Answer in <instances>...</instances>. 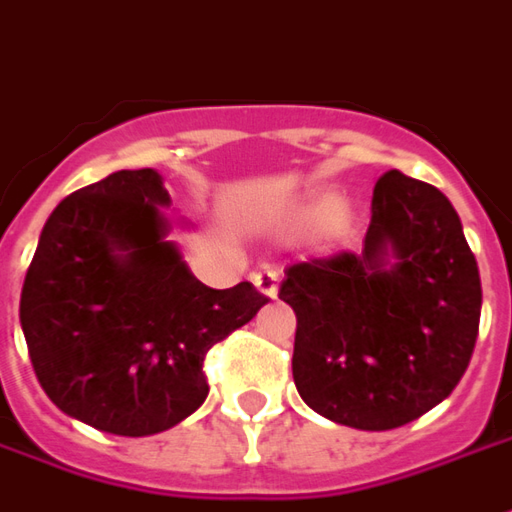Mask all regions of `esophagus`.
<instances>
[{
  "mask_svg": "<svg viewBox=\"0 0 512 512\" xmlns=\"http://www.w3.org/2000/svg\"><path fill=\"white\" fill-rule=\"evenodd\" d=\"M252 282H255V288L263 293V296H268V299H274L279 290V274L277 271H271V268H263V271H257L255 277H252Z\"/></svg>",
  "mask_w": 512,
  "mask_h": 512,
  "instance_id": "1",
  "label": "esophagus"
}]
</instances>
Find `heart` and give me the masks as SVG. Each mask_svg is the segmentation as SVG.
Wrapping results in <instances>:
<instances>
[{
    "instance_id": "obj_1",
    "label": "heart",
    "mask_w": 512,
    "mask_h": 512,
    "mask_svg": "<svg viewBox=\"0 0 512 512\" xmlns=\"http://www.w3.org/2000/svg\"><path fill=\"white\" fill-rule=\"evenodd\" d=\"M299 219L304 224H323V233L326 238H343L348 233V211L340 208V200L334 197V194H323V197H315L312 202H307L304 208H301Z\"/></svg>"
}]
</instances>
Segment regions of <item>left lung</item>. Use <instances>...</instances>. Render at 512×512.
<instances>
[{
  "label": "left lung",
  "instance_id": "1",
  "mask_svg": "<svg viewBox=\"0 0 512 512\" xmlns=\"http://www.w3.org/2000/svg\"><path fill=\"white\" fill-rule=\"evenodd\" d=\"M279 299L296 312L301 400L337 425L392 430L458 386L483 288L450 200L389 169L373 189L365 249L293 263Z\"/></svg>",
  "mask_w": 512,
  "mask_h": 512
}]
</instances>
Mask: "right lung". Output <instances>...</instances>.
<instances>
[{
	"instance_id": "1",
	"label": "right lung",
	"mask_w": 512,
	"mask_h": 512,
	"mask_svg": "<svg viewBox=\"0 0 512 512\" xmlns=\"http://www.w3.org/2000/svg\"><path fill=\"white\" fill-rule=\"evenodd\" d=\"M156 169H120L54 208L21 288L43 392L115 436L178 425L208 397L205 354L266 304L249 282L213 290L164 241Z\"/></svg>"
}]
</instances>
